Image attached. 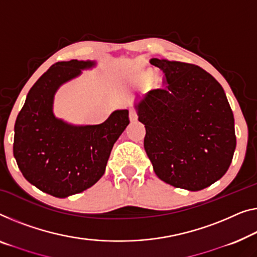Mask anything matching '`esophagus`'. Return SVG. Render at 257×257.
I'll use <instances>...</instances> for the list:
<instances>
[{
    "instance_id": "34e87169",
    "label": "esophagus",
    "mask_w": 257,
    "mask_h": 257,
    "mask_svg": "<svg viewBox=\"0 0 257 257\" xmlns=\"http://www.w3.org/2000/svg\"><path fill=\"white\" fill-rule=\"evenodd\" d=\"M129 118H130V121H133V122L137 120L136 110H134V109H130L129 110Z\"/></svg>"
}]
</instances>
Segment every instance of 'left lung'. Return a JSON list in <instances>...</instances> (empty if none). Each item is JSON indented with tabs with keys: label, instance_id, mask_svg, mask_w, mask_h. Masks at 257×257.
Wrapping results in <instances>:
<instances>
[{
	"label": "left lung",
	"instance_id": "8db88e82",
	"mask_svg": "<svg viewBox=\"0 0 257 257\" xmlns=\"http://www.w3.org/2000/svg\"><path fill=\"white\" fill-rule=\"evenodd\" d=\"M165 75V89L135 102L145 125L144 149L157 177L197 191L224 177L234 155V117L226 94L209 72L194 64L151 59Z\"/></svg>",
	"mask_w": 257,
	"mask_h": 257
}]
</instances>
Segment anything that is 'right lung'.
<instances>
[{"instance_id":"add662e5","label":"right lung","mask_w":257,"mask_h":257,"mask_svg":"<svg viewBox=\"0 0 257 257\" xmlns=\"http://www.w3.org/2000/svg\"><path fill=\"white\" fill-rule=\"evenodd\" d=\"M97 66L95 61L56 62L34 83L15 123L14 156L31 185L64 198L86 190L105 173L110 151L129 124L116 109L100 124H71L55 116L61 85Z\"/></svg>"}]
</instances>
